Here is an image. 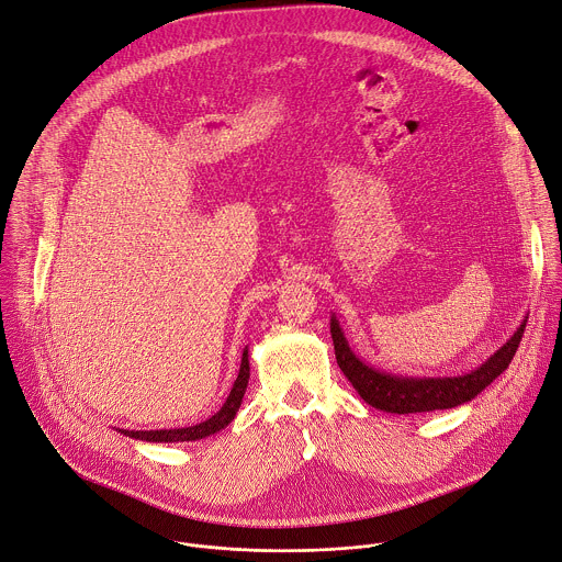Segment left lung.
<instances>
[{
    "label": "left lung",
    "mask_w": 562,
    "mask_h": 562,
    "mask_svg": "<svg viewBox=\"0 0 562 562\" xmlns=\"http://www.w3.org/2000/svg\"><path fill=\"white\" fill-rule=\"evenodd\" d=\"M527 319L514 333V337L501 348L495 350L482 366L458 378H404L393 375V372L375 370L366 366L348 346L337 317L330 319V335L335 344V357L339 368L361 400L370 406H375L386 413H428V411H445L471 402L480 395L497 375L509 368L520 339L525 335Z\"/></svg>",
    "instance_id": "left-lung-1"
}]
</instances>
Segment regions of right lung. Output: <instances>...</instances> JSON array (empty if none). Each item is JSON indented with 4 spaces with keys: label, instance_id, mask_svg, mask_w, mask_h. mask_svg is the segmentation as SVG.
Instances as JSON below:
<instances>
[{
    "label": "right lung",
    "instance_id": "1",
    "mask_svg": "<svg viewBox=\"0 0 562 562\" xmlns=\"http://www.w3.org/2000/svg\"><path fill=\"white\" fill-rule=\"evenodd\" d=\"M247 380H249V361H247V348L243 350V359H240V368H238V378L225 400V404L221 406L218 413H214L210 419L196 424V426H184V428H162V430H120L124 435H130L134 440H145V442H194V440H203L207 435H214L216 430L225 428L238 413L245 389H247Z\"/></svg>",
    "mask_w": 562,
    "mask_h": 562
}]
</instances>
